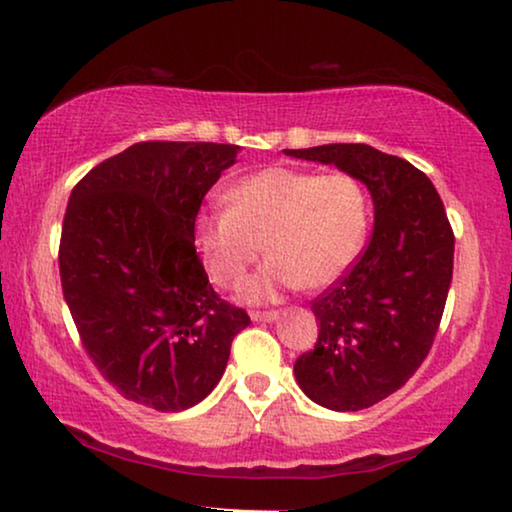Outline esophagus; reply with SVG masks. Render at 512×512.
Returning a JSON list of instances; mask_svg holds the SVG:
<instances>
[{"label": "esophagus", "mask_w": 512, "mask_h": 512, "mask_svg": "<svg viewBox=\"0 0 512 512\" xmlns=\"http://www.w3.org/2000/svg\"><path fill=\"white\" fill-rule=\"evenodd\" d=\"M251 319L254 321H277L279 319V312L277 310H251Z\"/></svg>", "instance_id": "esophagus-1"}]
</instances>
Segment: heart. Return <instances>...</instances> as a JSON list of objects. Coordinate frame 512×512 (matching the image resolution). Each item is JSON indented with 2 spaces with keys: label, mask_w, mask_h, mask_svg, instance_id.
Segmentation results:
<instances>
[{
  "label": "heart",
  "mask_w": 512,
  "mask_h": 512,
  "mask_svg": "<svg viewBox=\"0 0 512 512\" xmlns=\"http://www.w3.org/2000/svg\"><path fill=\"white\" fill-rule=\"evenodd\" d=\"M370 223L366 186L349 172L265 167L228 188V205L200 209L195 249L216 284L230 286L261 256L270 261L240 284L244 300H270L303 284L324 289L359 258Z\"/></svg>",
  "instance_id": "1"
}]
</instances>
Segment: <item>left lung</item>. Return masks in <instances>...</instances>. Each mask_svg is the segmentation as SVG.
Listing matches in <instances>:
<instances>
[{
  "mask_svg": "<svg viewBox=\"0 0 512 512\" xmlns=\"http://www.w3.org/2000/svg\"><path fill=\"white\" fill-rule=\"evenodd\" d=\"M284 153L354 174L373 198L368 247L312 300L317 345L293 366L298 387L314 403L338 412L370 408L415 375L436 338L454 263L443 200L415 165L368 144Z\"/></svg>",
  "mask_w": 512,
  "mask_h": 512,
  "instance_id": "8db88e82",
  "label": "left lung"
}]
</instances>
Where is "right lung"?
Returning <instances> with one entry per match:
<instances>
[{"instance_id": "right-lung-1", "label": "right lung", "mask_w": 512, "mask_h": 512, "mask_svg": "<svg viewBox=\"0 0 512 512\" xmlns=\"http://www.w3.org/2000/svg\"><path fill=\"white\" fill-rule=\"evenodd\" d=\"M240 146L139 142L69 195L60 282L83 347L121 396L160 412L200 403L249 314L219 298L195 251L202 198Z\"/></svg>"}]
</instances>
